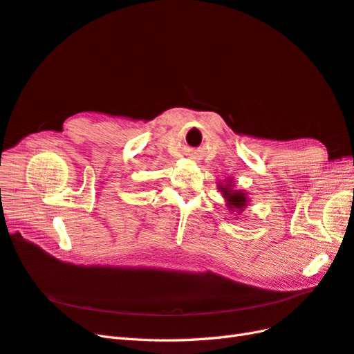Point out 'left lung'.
I'll use <instances>...</instances> for the list:
<instances>
[{"label":"left lung","mask_w":354,"mask_h":354,"mask_svg":"<svg viewBox=\"0 0 354 354\" xmlns=\"http://www.w3.org/2000/svg\"><path fill=\"white\" fill-rule=\"evenodd\" d=\"M218 190H221L229 212H244V208L248 204V198L244 190H235L232 186V180L227 181V185H218Z\"/></svg>","instance_id":"1"}]
</instances>
